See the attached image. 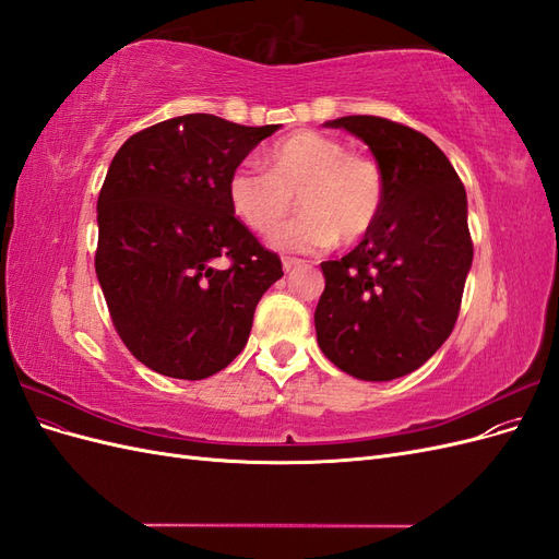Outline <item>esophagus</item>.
Instances as JSON below:
<instances>
[{
  "label": "esophagus",
  "instance_id": "34e87169",
  "mask_svg": "<svg viewBox=\"0 0 559 559\" xmlns=\"http://www.w3.org/2000/svg\"><path fill=\"white\" fill-rule=\"evenodd\" d=\"M302 263H306V261H302V259H294V257H284V259H282V267H284V273H292V270L300 267Z\"/></svg>",
  "mask_w": 559,
  "mask_h": 559
}]
</instances>
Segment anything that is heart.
<instances>
[{
	"label": "heart",
	"instance_id": "obj_1",
	"mask_svg": "<svg viewBox=\"0 0 559 559\" xmlns=\"http://www.w3.org/2000/svg\"><path fill=\"white\" fill-rule=\"evenodd\" d=\"M265 170L240 165L228 177L233 214L257 233H275L298 205V222L273 242L292 251L329 249L337 240L359 242L376 228L384 205V179L373 158L347 151L345 142L298 130L265 154Z\"/></svg>",
	"mask_w": 559,
	"mask_h": 559
}]
</instances>
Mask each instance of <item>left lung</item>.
Here are the masks:
<instances>
[{"label":"left lung","instance_id":"1","mask_svg":"<svg viewBox=\"0 0 559 559\" xmlns=\"http://www.w3.org/2000/svg\"><path fill=\"white\" fill-rule=\"evenodd\" d=\"M368 144L384 179L376 228L347 257L321 263L317 343L345 373L386 382L417 370L460 317L473 261L466 191L427 134L380 116L326 123Z\"/></svg>","mask_w":559,"mask_h":559}]
</instances>
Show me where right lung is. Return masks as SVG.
<instances>
[{
	"label": "right lung",
	"mask_w": 559,
	"mask_h": 559,
	"mask_svg": "<svg viewBox=\"0 0 559 559\" xmlns=\"http://www.w3.org/2000/svg\"><path fill=\"white\" fill-rule=\"evenodd\" d=\"M277 128L186 114L116 151L97 198L95 273L123 345L160 376L226 368L284 275L228 202L230 173Z\"/></svg>",
	"instance_id": "1"
}]
</instances>
